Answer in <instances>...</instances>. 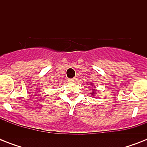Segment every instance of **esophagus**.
Instances as JSON below:
<instances>
[{
  "label": "esophagus",
  "instance_id": "esophagus-1",
  "mask_svg": "<svg viewBox=\"0 0 147 147\" xmlns=\"http://www.w3.org/2000/svg\"><path fill=\"white\" fill-rule=\"evenodd\" d=\"M69 82H75L76 81V78H69Z\"/></svg>",
  "mask_w": 147,
  "mask_h": 147
}]
</instances>
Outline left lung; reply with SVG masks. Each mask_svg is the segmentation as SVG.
<instances>
[{
    "label": "left lung",
    "instance_id": "8db88e82",
    "mask_svg": "<svg viewBox=\"0 0 147 147\" xmlns=\"http://www.w3.org/2000/svg\"><path fill=\"white\" fill-rule=\"evenodd\" d=\"M92 94H94V92H92Z\"/></svg>",
    "mask_w": 147,
    "mask_h": 147
}]
</instances>
